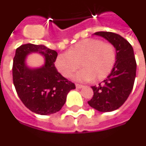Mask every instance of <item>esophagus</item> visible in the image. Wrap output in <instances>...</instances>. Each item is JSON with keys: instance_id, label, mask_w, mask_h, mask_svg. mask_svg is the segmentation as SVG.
Listing matches in <instances>:
<instances>
[{"instance_id": "esophagus-1", "label": "esophagus", "mask_w": 146, "mask_h": 146, "mask_svg": "<svg viewBox=\"0 0 146 146\" xmlns=\"http://www.w3.org/2000/svg\"><path fill=\"white\" fill-rule=\"evenodd\" d=\"M76 88H83V85H81V84H76Z\"/></svg>"}]
</instances>
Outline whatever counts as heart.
I'll return each instance as SVG.
<instances>
[{
  "label": "heart",
  "mask_w": 146,
  "mask_h": 146,
  "mask_svg": "<svg viewBox=\"0 0 146 146\" xmlns=\"http://www.w3.org/2000/svg\"><path fill=\"white\" fill-rule=\"evenodd\" d=\"M115 47L110 42H104L98 38H86L76 42L68 53L59 54L55 66L63 76L69 78L79 69L74 76L79 82L90 80L100 81L111 73L115 65Z\"/></svg>",
  "instance_id": "obj_1"
}]
</instances>
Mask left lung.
I'll use <instances>...</instances> for the list:
<instances>
[{
	"label": "left lung",
	"mask_w": 146,
	"mask_h": 146,
	"mask_svg": "<svg viewBox=\"0 0 146 146\" xmlns=\"http://www.w3.org/2000/svg\"><path fill=\"white\" fill-rule=\"evenodd\" d=\"M94 35L104 38L115 47L117 58L107 79L92 87L94 95L88 104L99 111H113L125 103L133 89L137 68L133 50L130 42L118 34L98 31Z\"/></svg>",
	"instance_id": "1"
}]
</instances>
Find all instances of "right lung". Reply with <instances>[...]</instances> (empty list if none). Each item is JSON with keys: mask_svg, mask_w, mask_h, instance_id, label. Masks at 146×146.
Masks as SVG:
<instances>
[{"mask_svg": "<svg viewBox=\"0 0 146 146\" xmlns=\"http://www.w3.org/2000/svg\"><path fill=\"white\" fill-rule=\"evenodd\" d=\"M38 52L44 57L45 65L31 69L26 57ZM58 53L44 45H21L13 59V79L18 96L27 108L41 115L59 111L65 104L69 92L75 84L58 72L54 66Z\"/></svg>", "mask_w": 146, "mask_h": 146, "instance_id": "obj_1", "label": "right lung"}]
</instances>
